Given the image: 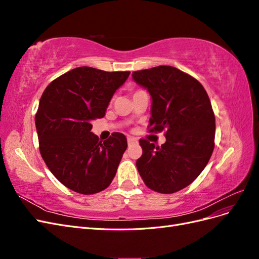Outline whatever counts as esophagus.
<instances>
[{"mask_svg":"<svg viewBox=\"0 0 259 259\" xmlns=\"http://www.w3.org/2000/svg\"><path fill=\"white\" fill-rule=\"evenodd\" d=\"M127 144L128 146H133V145H137L138 144V140L134 137H130L127 138Z\"/></svg>","mask_w":259,"mask_h":259,"instance_id":"esophagus-1","label":"esophagus"}]
</instances>
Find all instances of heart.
Returning <instances> with one entry per match:
<instances>
[{
  "label": "heart",
  "instance_id": "obj_1",
  "mask_svg": "<svg viewBox=\"0 0 259 259\" xmlns=\"http://www.w3.org/2000/svg\"><path fill=\"white\" fill-rule=\"evenodd\" d=\"M136 92H137V91H136ZM136 92H135V93H136Z\"/></svg>",
  "mask_w": 259,
  "mask_h": 259
}]
</instances>
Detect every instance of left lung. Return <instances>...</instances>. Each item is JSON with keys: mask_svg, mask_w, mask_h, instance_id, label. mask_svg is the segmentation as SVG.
I'll return each instance as SVG.
<instances>
[{"mask_svg": "<svg viewBox=\"0 0 259 259\" xmlns=\"http://www.w3.org/2000/svg\"><path fill=\"white\" fill-rule=\"evenodd\" d=\"M152 98L149 133L164 131L161 147L139 139L143 154L136 166L144 183L160 193L189 186L204 169L215 147V114L203 85L170 66L133 72Z\"/></svg>", "mask_w": 259, "mask_h": 259, "instance_id": "8db88e82", "label": "left lung"}]
</instances>
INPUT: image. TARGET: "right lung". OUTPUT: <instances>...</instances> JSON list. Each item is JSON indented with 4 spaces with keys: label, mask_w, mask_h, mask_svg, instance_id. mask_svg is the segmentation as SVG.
<instances>
[{
    "label": "right lung",
    "mask_w": 259,
    "mask_h": 259,
    "mask_svg": "<svg viewBox=\"0 0 259 259\" xmlns=\"http://www.w3.org/2000/svg\"><path fill=\"white\" fill-rule=\"evenodd\" d=\"M128 75L79 67L52 81L42 94L35 114L38 149L53 175L69 189L94 194L114 178L126 137L113 133L103 143L91 132V123L105 116Z\"/></svg>",
    "instance_id": "1"
}]
</instances>
